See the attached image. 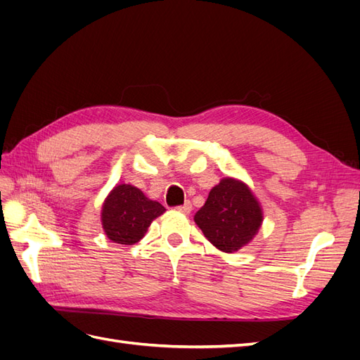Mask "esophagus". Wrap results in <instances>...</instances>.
Segmentation results:
<instances>
[{"label":"esophagus","instance_id":"34e87169","mask_svg":"<svg viewBox=\"0 0 360 360\" xmlns=\"http://www.w3.org/2000/svg\"><path fill=\"white\" fill-rule=\"evenodd\" d=\"M177 210H179V212H181V213H184V214H189V213H191V210H192V204H191V201H184V204H183V205H179V207H177Z\"/></svg>","mask_w":360,"mask_h":360}]
</instances>
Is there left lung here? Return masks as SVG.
Wrapping results in <instances>:
<instances>
[{
  "label": "left lung",
  "instance_id": "8db88e82",
  "mask_svg": "<svg viewBox=\"0 0 360 360\" xmlns=\"http://www.w3.org/2000/svg\"><path fill=\"white\" fill-rule=\"evenodd\" d=\"M193 221L213 246L231 254L258 233L263 210L243 181L225 177L210 191Z\"/></svg>",
  "mask_w": 360,
  "mask_h": 360
}]
</instances>
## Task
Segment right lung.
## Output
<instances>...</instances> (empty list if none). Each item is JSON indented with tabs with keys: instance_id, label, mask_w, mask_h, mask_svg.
Returning <instances> with one entry per match:
<instances>
[{
	"instance_id": "1",
	"label": "right lung",
	"mask_w": 360,
	"mask_h": 360,
	"mask_svg": "<svg viewBox=\"0 0 360 360\" xmlns=\"http://www.w3.org/2000/svg\"><path fill=\"white\" fill-rule=\"evenodd\" d=\"M165 212L158 201L148 200L132 184H118L102 207V226L114 243L134 245L147 233L151 221Z\"/></svg>"
}]
</instances>
